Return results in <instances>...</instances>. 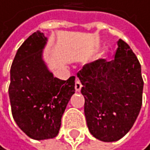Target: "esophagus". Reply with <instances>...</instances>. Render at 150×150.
Masks as SVG:
<instances>
[{
  "label": "esophagus",
  "mask_w": 150,
  "mask_h": 150,
  "mask_svg": "<svg viewBox=\"0 0 150 150\" xmlns=\"http://www.w3.org/2000/svg\"><path fill=\"white\" fill-rule=\"evenodd\" d=\"M74 88H76V92H79V91L81 90L82 88V84L79 79H76V84H74Z\"/></svg>",
  "instance_id": "34e87169"
}]
</instances>
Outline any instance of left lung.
<instances>
[{"instance_id":"obj_1","label":"left lung","mask_w":150,"mask_h":150,"mask_svg":"<svg viewBox=\"0 0 150 150\" xmlns=\"http://www.w3.org/2000/svg\"><path fill=\"white\" fill-rule=\"evenodd\" d=\"M114 59L100 58L77 73L83 87L84 112L90 132L103 142L129 132L140 112L144 81L137 57L119 40Z\"/></svg>"}]
</instances>
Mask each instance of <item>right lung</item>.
Wrapping results in <instances>:
<instances>
[{
    "label": "right lung",
    "mask_w": 150,
    "mask_h": 150,
    "mask_svg": "<svg viewBox=\"0 0 150 150\" xmlns=\"http://www.w3.org/2000/svg\"><path fill=\"white\" fill-rule=\"evenodd\" d=\"M45 43L43 33H33L18 49L10 69L8 93L13 118L35 140L58 134L62 114L76 91L74 76L61 80L48 71L41 58Z\"/></svg>",
    "instance_id": "right-lung-1"
}]
</instances>
